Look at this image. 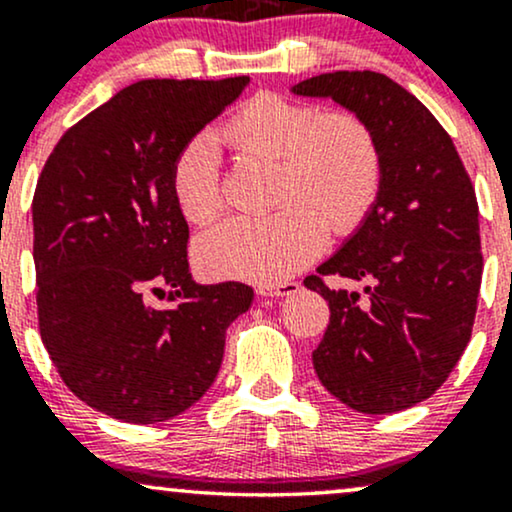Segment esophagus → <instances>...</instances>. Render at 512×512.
Masks as SVG:
<instances>
[{"instance_id":"obj_1","label":"esophagus","mask_w":512,"mask_h":512,"mask_svg":"<svg viewBox=\"0 0 512 512\" xmlns=\"http://www.w3.org/2000/svg\"><path fill=\"white\" fill-rule=\"evenodd\" d=\"M296 291H301V284H298V281H279V284H264L257 289L260 296H272V298L291 296V293Z\"/></svg>"}]
</instances>
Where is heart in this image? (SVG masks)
I'll use <instances>...</instances> for the list:
<instances>
[{"label":"heart","mask_w":512,"mask_h":512,"mask_svg":"<svg viewBox=\"0 0 512 512\" xmlns=\"http://www.w3.org/2000/svg\"><path fill=\"white\" fill-rule=\"evenodd\" d=\"M238 156L279 161L274 216L233 219L204 233L197 262L226 279L274 284L320 255L327 226L351 233L373 209L383 185V156L373 129L349 110H327L260 93L216 132ZM170 192L192 226L221 216L219 154L209 137L182 144L170 168Z\"/></svg>","instance_id":"b5f03b06"}]
</instances>
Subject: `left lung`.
<instances>
[{
	"mask_svg": "<svg viewBox=\"0 0 512 512\" xmlns=\"http://www.w3.org/2000/svg\"><path fill=\"white\" fill-rule=\"evenodd\" d=\"M293 91L354 110L383 156L363 226L303 281L330 305L315 373L363 414L409 409L448 380L472 337L484 269L474 185L431 110L385 74H320ZM330 275L364 293L330 290Z\"/></svg>",
	"mask_w": 512,
	"mask_h": 512,
	"instance_id": "obj_1",
	"label": "left lung"
}]
</instances>
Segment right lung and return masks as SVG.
Instances as JSON below:
<instances>
[{
    "label": "right lung",
    "instance_id": "obj_1",
    "mask_svg": "<svg viewBox=\"0 0 512 512\" xmlns=\"http://www.w3.org/2000/svg\"><path fill=\"white\" fill-rule=\"evenodd\" d=\"M248 76L144 79L62 134L33 195L38 330L64 385L129 424L190 409L221 368L226 330L252 303L238 281L190 276V226L170 192L182 144ZM151 292L171 305L154 309Z\"/></svg>",
    "mask_w": 512,
    "mask_h": 512
}]
</instances>
